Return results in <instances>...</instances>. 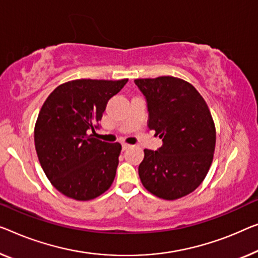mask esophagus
Here are the masks:
<instances>
[{"label": "esophagus", "instance_id": "obj_1", "mask_svg": "<svg viewBox=\"0 0 258 258\" xmlns=\"http://www.w3.org/2000/svg\"><path fill=\"white\" fill-rule=\"evenodd\" d=\"M121 146H122V149H124V151H125V149H127V148L131 147V145L130 144H126V142H122Z\"/></svg>", "mask_w": 258, "mask_h": 258}]
</instances>
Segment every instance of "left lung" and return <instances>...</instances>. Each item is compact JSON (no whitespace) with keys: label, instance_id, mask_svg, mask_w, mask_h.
<instances>
[{"label":"left lung","instance_id":"8db88e82","mask_svg":"<svg viewBox=\"0 0 258 258\" xmlns=\"http://www.w3.org/2000/svg\"><path fill=\"white\" fill-rule=\"evenodd\" d=\"M147 99L148 127L162 139L159 151L145 149L139 176L156 197L175 201L206 177L215 149V125L205 99L191 83L174 76L137 79Z\"/></svg>","mask_w":258,"mask_h":258}]
</instances>
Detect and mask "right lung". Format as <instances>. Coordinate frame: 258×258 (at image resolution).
Instances as JSON below:
<instances>
[{
    "instance_id": "right-lung-1",
    "label": "right lung",
    "mask_w": 258,
    "mask_h": 258,
    "mask_svg": "<svg viewBox=\"0 0 258 258\" xmlns=\"http://www.w3.org/2000/svg\"><path fill=\"white\" fill-rule=\"evenodd\" d=\"M128 79L68 81L57 86L41 106L34 125L40 166L61 194L91 201L109 190L116 177L121 145L96 139L109 99Z\"/></svg>"
}]
</instances>
